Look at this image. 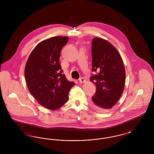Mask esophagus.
I'll return each instance as SVG.
<instances>
[{
	"label": "esophagus",
	"instance_id": "obj_1",
	"mask_svg": "<svg viewBox=\"0 0 154 154\" xmlns=\"http://www.w3.org/2000/svg\"><path fill=\"white\" fill-rule=\"evenodd\" d=\"M79 81H80V83H83V82H85V79H84V78L81 77V78H80V79H79Z\"/></svg>",
	"mask_w": 154,
	"mask_h": 154
}]
</instances>
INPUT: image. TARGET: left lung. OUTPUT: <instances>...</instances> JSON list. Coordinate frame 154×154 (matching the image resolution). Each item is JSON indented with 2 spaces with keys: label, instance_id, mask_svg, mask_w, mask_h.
I'll return each instance as SVG.
<instances>
[{
  "label": "left lung",
  "instance_id": "8db88e82",
  "mask_svg": "<svg viewBox=\"0 0 154 154\" xmlns=\"http://www.w3.org/2000/svg\"><path fill=\"white\" fill-rule=\"evenodd\" d=\"M92 71L90 80L95 84L91 104L96 110L110 109L122 95L125 82L124 65L117 50L108 41L94 37L92 41Z\"/></svg>",
  "mask_w": 154,
  "mask_h": 154
}]
</instances>
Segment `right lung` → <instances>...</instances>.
<instances>
[{"mask_svg":"<svg viewBox=\"0 0 154 154\" xmlns=\"http://www.w3.org/2000/svg\"><path fill=\"white\" fill-rule=\"evenodd\" d=\"M68 40L67 37L56 36L41 42L30 53L25 68L30 93L50 110H57L65 104L74 85L62 73L59 63L60 51Z\"/></svg>","mask_w":154,"mask_h":154,"instance_id":"right-lung-1","label":"right lung"}]
</instances>
